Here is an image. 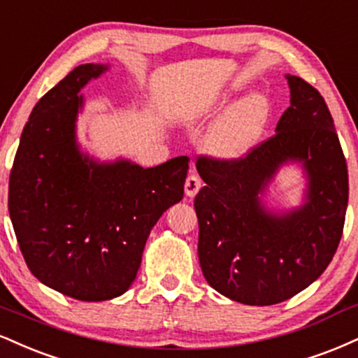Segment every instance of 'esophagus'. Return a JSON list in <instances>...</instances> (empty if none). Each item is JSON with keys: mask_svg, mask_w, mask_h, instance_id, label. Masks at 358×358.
Instances as JSON below:
<instances>
[{"mask_svg": "<svg viewBox=\"0 0 358 358\" xmlns=\"http://www.w3.org/2000/svg\"><path fill=\"white\" fill-rule=\"evenodd\" d=\"M200 188H201V180L198 178L196 175H190L187 178V182H185V195L188 198H193Z\"/></svg>", "mask_w": 358, "mask_h": 358, "instance_id": "esophagus-1", "label": "esophagus"}]
</instances>
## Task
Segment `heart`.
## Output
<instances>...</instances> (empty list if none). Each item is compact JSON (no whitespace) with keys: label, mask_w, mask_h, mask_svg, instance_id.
<instances>
[{"label":"heart","mask_w":358,"mask_h":358,"mask_svg":"<svg viewBox=\"0 0 358 358\" xmlns=\"http://www.w3.org/2000/svg\"><path fill=\"white\" fill-rule=\"evenodd\" d=\"M268 118V98L262 93H250L234 103L218 120L206 140V148L222 160L242 158L257 143Z\"/></svg>","instance_id":"obj_1"}]
</instances>
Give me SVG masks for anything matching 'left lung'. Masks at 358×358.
Masks as SVG:
<instances>
[{
    "instance_id": "8db88e82",
    "label": "left lung",
    "mask_w": 358,
    "mask_h": 358,
    "mask_svg": "<svg viewBox=\"0 0 358 358\" xmlns=\"http://www.w3.org/2000/svg\"><path fill=\"white\" fill-rule=\"evenodd\" d=\"M287 81L290 106L272 138L238 160L196 162L205 182L195 196L201 272L218 294L258 307L292 299L325 272L348 203L347 162L325 100L299 76ZM288 162L308 178L304 203L272 213L263 195Z\"/></svg>"
}]
</instances>
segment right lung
<instances>
[{
    "label": "right lung",
    "mask_w": 358,
    "mask_h": 358,
    "mask_svg": "<svg viewBox=\"0 0 358 358\" xmlns=\"http://www.w3.org/2000/svg\"><path fill=\"white\" fill-rule=\"evenodd\" d=\"M108 70L86 63L34 105L10 175L8 208L31 273L83 302L123 295L140 268L146 238L183 198L188 157L155 168L98 162L76 140L81 90Z\"/></svg>",
    "instance_id": "right-lung-1"
}]
</instances>
